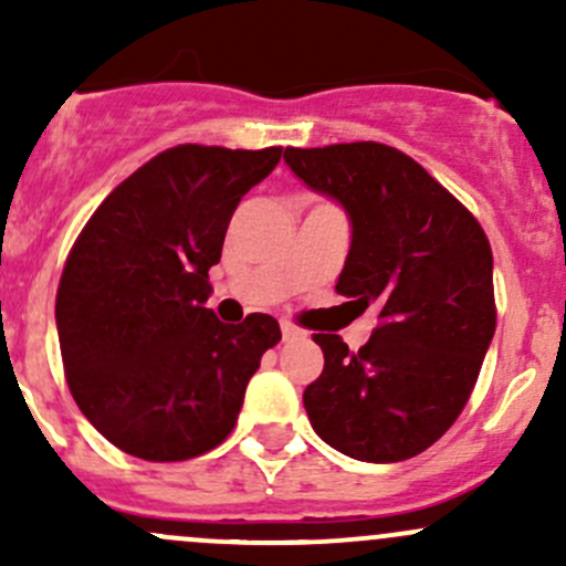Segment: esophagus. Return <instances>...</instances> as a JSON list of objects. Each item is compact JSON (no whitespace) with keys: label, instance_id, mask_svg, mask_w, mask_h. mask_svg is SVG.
<instances>
[{"label":"esophagus","instance_id":"34e87169","mask_svg":"<svg viewBox=\"0 0 566 566\" xmlns=\"http://www.w3.org/2000/svg\"><path fill=\"white\" fill-rule=\"evenodd\" d=\"M304 331L298 328V325H293L290 323V319H282V339L284 342H298V339H304Z\"/></svg>","mask_w":566,"mask_h":566}]
</instances>
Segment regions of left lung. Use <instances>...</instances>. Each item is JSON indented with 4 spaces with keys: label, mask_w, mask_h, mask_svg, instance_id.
<instances>
[{
    "label": "left lung",
    "mask_w": 566,
    "mask_h": 566,
    "mask_svg": "<svg viewBox=\"0 0 566 566\" xmlns=\"http://www.w3.org/2000/svg\"><path fill=\"white\" fill-rule=\"evenodd\" d=\"M284 161L306 188L342 205L350 251L336 293L378 312L350 353L315 334L323 375L304 391L328 447L364 462L416 458L471 397L495 334L493 251L479 221L405 153L378 142L298 150Z\"/></svg>",
    "instance_id": "left-lung-1"
}]
</instances>
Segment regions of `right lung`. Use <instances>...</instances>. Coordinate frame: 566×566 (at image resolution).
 I'll list each match as a JSON object with an SVG mask.
<instances>
[{
  "label": "right lung",
  "mask_w": 566,
  "mask_h": 566,
  "mask_svg": "<svg viewBox=\"0 0 566 566\" xmlns=\"http://www.w3.org/2000/svg\"><path fill=\"white\" fill-rule=\"evenodd\" d=\"M279 158L282 147L164 150L73 243L56 290L62 364L78 410L125 454L175 462L219 447L282 339L271 315L230 325L205 306L232 213Z\"/></svg>",
  "instance_id": "add662e5"
}]
</instances>
